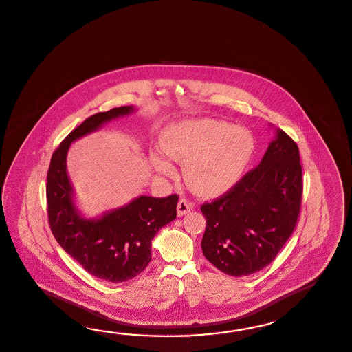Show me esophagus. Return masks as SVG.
I'll return each mask as SVG.
<instances>
[{
	"label": "esophagus",
	"mask_w": 352,
	"mask_h": 352,
	"mask_svg": "<svg viewBox=\"0 0 352 352\" xmlns=\"http://www.w3.org/2000/svg\"><path fill=\"white\" fill-rule=\"evenodd\" d=\"M193 207H195V204L188 202L186 199H180L178 206H177V213H178L179 217H182V216L187 214L190 210H193Z\"/></svg>",
	"instance_id": "34e87169"
}]
</instances>
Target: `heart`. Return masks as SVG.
<instances>
[{
  "mask_svg": "<svg viewBox=\"0 0 352 352\" xmlns=\"http://www.w3.org/2000/svg\"><path fill=\"white\" fill-rule=\"evenodd\" d=\"M255 148L249 130L217 120L170 126L160 140L165 155L184 165L188 187L201 195H217L232 187L250 163ZM150 159L157 173L174 175V166L164 157L153 154Z\"/></svg>",
  "mask_w": 352,
  "mask_h": 352,
  "instance_id": "b5f03b06",
  "label": "heart"
}]
</instances>
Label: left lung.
<instances>
[{"mask_svg": "<svg viewBox=\"0 0 352 352\" xmlns=\"http://www.w3.org/2000/svg\"><path fill=\"white\" fill-rule=\"evenodd\" d=\"M302 192L297 144L275 129L258 166L201 207L207 221L201 243L206 258L231 276L264 269L294 231Z\"/></svg>", "mask_w": 352, "mask_h": 352, "instance_id": "left-lung-1", "label": "left lung"}]
</instances>
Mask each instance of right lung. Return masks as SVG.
<instances>
[{
    "label": "right lung",
    "mask_w": 352,
    "mask_h": 352,
    "mask_svg": "<svg viewBox=\"0 0 352 352\" xmlns=\"http://www.w3.org/2000/svg\"><path fill=\"white\" fill-rule=\"evenodd\" d=\"M135 111L124 106L85 120L55 150L47 170V216L55 240L86 272L111 283L130 280L148 266L151 240L177 217L178 195H139L122 207L87 219L76 204L67 155L72 142Z\"/></svg>",
    "instance_id": "obj_1"
}]
</instances>
